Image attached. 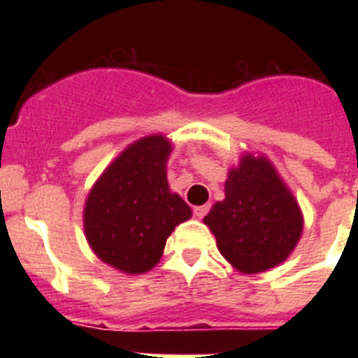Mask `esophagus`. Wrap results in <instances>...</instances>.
<instances>
[{
	"instance_id": "1",
	"label": "esophagus",
	"mask_w": 358,
	"mask_h": 358,
	"mask_svg": "<svg viewBox=\"0 0 358 358\" xmlns=\"http://www.w3.org/2000/svg\"><path fill=\"white\" fill-rule=\"evenodd\" d=\"M208 211H210V204H204V206H195L194 208V215L197 218H202L204 215L208 213Z\"/></svg>"
}]
</instances>
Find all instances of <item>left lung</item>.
Masks as SVG:
<instances>
[{
	"label": "left lung",
	"instance_id": "left-lung-1",
	"mask_svg": "<svg viewBox=\"0 0 358 358\" xmlns=\"http://www.w3.org/2000/svg\"><path fill=\"white\" fill-rule=\"evenodd\" d=\"M224 192L226 199L204 217L220 255L242 274L283 264L303 235V213L274 164L243 154L227 172Z\"/></svg>",
	"mask_w": 358,
	"mask_h": 358
}]
</instances>
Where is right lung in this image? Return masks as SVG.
<instances>
[{
	"instance_id": "1",
	"label": "right lung",
	"mask_w": 358,
	"mask_h": 358,
	"mask_svg": "<svg viewBox=\"0 0 358 358\" xmlns=\"http://www.w3.org/2000/svg\"><path fill=\"white\" fill-rule=\"evenodd\" d=\"M172 148L164 134L136 140L103 170L85 199V240L120 273L145 274L156 267L166 238L192 217L166 179Z\"/></svg>"
}]
</instances>
